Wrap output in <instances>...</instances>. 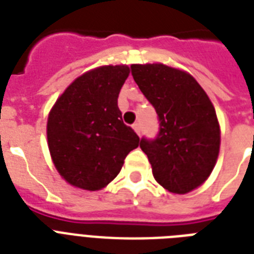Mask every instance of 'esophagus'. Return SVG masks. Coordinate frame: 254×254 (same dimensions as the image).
Instances as JSON below:
<instances>
[{"mask_svg": "<svg viewBox=\"0 0 254 254\" xmlns=\"http://www.w3.org/2000/svg\"><path fill=\"white\" fill-rule=\"evenodd\" d=\"M133 129H134L137 134H138V135L141 134V124H139V123L133 124Z\"/></svg>", "mask_w": 254, "mask_h": 254, "instance_id": "1", "label": "esophagus"}]
</instances>
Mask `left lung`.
Segmentation results:
<instances>
[{
  "mask_svg": "<svg viewBox=\"0 0 254 254\" xmlns=\"http://www.w3.org/2000/svg\"><path fill=\"white\" fill-rule=\"evenodd\" d=\"M133 79L158 116L157 137L141 138L159 185L187 193L209 177L220 147V127L211 100L187 72L165 64H133Z\"/></svg>",
  "mask_w": 254,
  "mask_h": 254,
  "instance_id": "8db88e82",
  "label": "left lung"
}]
</instances>
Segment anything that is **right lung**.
Returning a JSON list of instances; mask_svg holds the SVG:
<instances>
[{"label": "right lung", "instance_id": "right-lung-1", "mask_svg": "<svg viewBox=\"0 0 254 254\" xmlns=\"http://www.w3.org/2000/svg\"><path fill=\"white\" fill-rule=\"evenodd\" d=\"M127 65H104L81 75L49 115L47 139L54 165L69 185L96 191L113 181L139 137L117 105Z\"/></svg>", "mask_w": 254, "mask_h": 254}]
</instances>
